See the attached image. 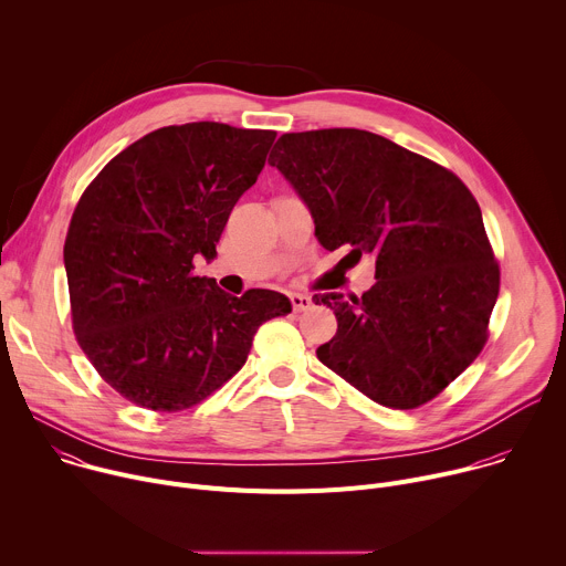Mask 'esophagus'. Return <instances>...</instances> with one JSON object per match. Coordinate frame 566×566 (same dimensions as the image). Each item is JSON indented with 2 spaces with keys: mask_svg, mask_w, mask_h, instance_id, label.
I'll return each mask as SVG.
<instances>
[{
  "mask_svg": "<svg viewBox=\"0 0 566 566\" xmlns=\"http://www.w3.org/2000/svg\"><path fill=\"white\" fill-rule=\"evenodd\" d=\"M291 302H293V311H297V313L313 306V300L304 293H291Z\"/></svg>",
  "mask_w": 566,
  "mask_h": 566,
  "instance_id": "obj_1",
  "label": "esophagus"
}]
</instances>
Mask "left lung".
<instances>
[{"label": "left lung", "mask_w": 566, "mask_h": 566, "mask_svg": "<svg viewBox=\"0 0 566 566\" xmlns=\"http://www.w3.org/2000/svg\"><path fill=\"white\" fill-rule=\"evenodd\" d=\"M269 164L306 203L327 251L376 260L360 297L313 295L338 317L322 365L394 410L443 391L483 349L500 266L470 190L434 160L365 129L277 138ZM349 253V255H352Z\"/></svg>", "instance_id": "obj_1"}]
</instances>
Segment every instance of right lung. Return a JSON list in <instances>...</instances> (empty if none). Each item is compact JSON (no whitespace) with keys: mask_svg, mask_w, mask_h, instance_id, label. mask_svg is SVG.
Segmentation results:
<instances>
[{"mask_svg":"<svg viewBox=\"0 0 566 566\" xmlns=\"http://www.w3.org/2000/svg\"><path fill=\"white\" fill-rule=\"evenodd\" d=\"M273 140L271 129L210 120L160 127L116 154L80 197L64 241L73 332L103 380L136 406H197L244 367L262 322L291 313L277 291L232 297L192 273L195 258H217Z\"/></svg>","mask_w":566,"mask_h":566,"instance_id":"add662e5","label":"right lung"}]
</instances>
